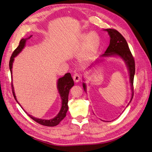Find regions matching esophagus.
Segmentation results:
<instances>
[{
    "instance_id": "1",
    "label": "esophagus",
    "mask_w": 152,
    "mask_h": 152,
    "mask_svg": "<svg viewBox=\"0 0 152 152\" xmlns=\"http://www.w3.org/2000/svg\"><path fill=\"white\" fill-rule=\"evenodd\" d=\"M73 79L75 82H79L80 80V77L79 73H75L74 75H73Z\"/></svg>"
}]
</instances>
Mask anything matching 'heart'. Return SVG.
<instances>
[{"label":"heart","instance_id":"obj_1","mask_svg":"<svg viewBox=\"0 0 152 152\" xmlns=\"http://www.w3.org/2000/svg\"><path fill=\"white\" fill-rule=\"evenodd\" d=\"M82 41H86L85 50L83 54L84 59H88L98 49L99 44V39L96 34H85L82 36Z\"/></svg>","mask_w":152,"mask_h":152}]
</instances>
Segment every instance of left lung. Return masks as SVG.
<instances>
[{
	"instance_id": "obj_1",
	"label": "left lung",
	"mask_w": 152,
	"mask_h": 152,
	"mask_svg": "<svg viewBox=\"0 0 152 152\" xmlns=\"http://www.w3.org/2000/svg\"><path fill=\"white\" fill-rule=\"evenodd\" d=\"M108 31V33L110 37V42L109 46L106 50L104 54L102 56H111L117 55L123 60L125 61L126 65L128 68L130 76V83L131 86V89L132 91V98L130 101L133 98L134 95V87H133V82H134V77L135 74V61L134 57L129 48V45L125 38L122 35V34L117 30L112 28H108L104 30ZM83 87L84 91H86V86L83 83ZM129 105V104H128Z\"/></svg>"
}]
</instances>
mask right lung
Segmentation results:
<instances>
[{
    "label": "right lung",
    "instance_id": "obj_1",
    "mask_svg": "<svg viewBox=\"0 0 152 152\" xmlns=\"http://www.w3.org/2000/svg\"><path fill=\"white\" fill-rule=\"evenodd\" d=\"M31 37V35L30 37L27 39H22L20 40L19 45H18V48L13 51L10 61V69L11 74H12V63L14 61V59H15L14 58H15L17 55L21 51L22 49L24 48L26 40L30 39ZM73 85H74V82H73V80L70 73H66V74L63 77L59 78L58 79L57 86H58L59 93L60 94V96L62 99V103H61L62 104H61V108L60 111H59V113L54 118L50 119V120H45V119H40L37 118H35L28 114L27 115H28V116L32 119V120H34L36 122H37L42 126H48V127H53V126H57L58 124H59V122H60L63 119L66 117V114L68 109V102L69 91H70V89H71V87L73 86ZM11 86L12 87V94L14 96V98H15V100L18 102L15 94V92H14L12 83H11ZM18 103L20 104V103L18 102Z\"/></svg>",
    "mask_w": 152,
    "mask_h": 152
}]
</instances>
